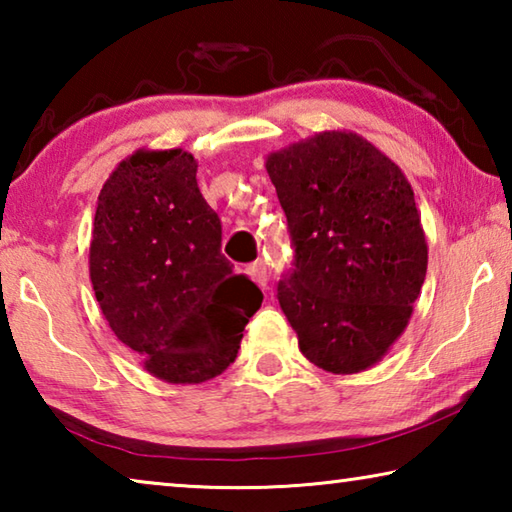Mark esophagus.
<instances>
[{
    "instance_id": "34e87169",
    "label": "esophagus",
    "mask_w": 512,
    "mask_h": 512,
    "mask_svg": "<svg viewBox=\"0 0 512 512\" xmlns=\"http://www.w3.org/2000/svg\"><path fill=\"white\" fill-rule=\"evenodd\" d=\"M246 273L250 275V280L259 284V287H266L268 275H266V264L262 262V259H257V262L250 264V266L246 268Z\"/></svg>"
}]
</instances>
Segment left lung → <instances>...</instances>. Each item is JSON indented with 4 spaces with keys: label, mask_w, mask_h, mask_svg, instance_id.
<instances>
[{
    "label": "left lung",
    "mask_w": 512,
    "mask_h": 512,
    "mask_svg": "<svg viewBox=\"0 0 512 512\" xmlns=\"http://www.w3.org/2000/svg\"><path fill=\"white\" fill-rule=\"evenodd\" d=\"M266 171L296 250L277 300L300 352L334 375L368 370L409 325L427 275L409 180L348 131L271 153Z\"/></svg>",
    "instance_id": "1"
}]
</instances>
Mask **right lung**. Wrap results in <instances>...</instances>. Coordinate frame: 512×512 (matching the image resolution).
Segmentation results:
<instances>
[{"label":"right lung","mask_w":512,"mask_h":512,"mask_svg":"<svg viewBox=\"0 0 512 512\" xmlns=\"http://www.w3.org/2000/svg\"><path fill=\"white\" fill-rule=\"evenodd\" d=\"M183 149L135 151L103 183L90 280L103 318L144 368L201 384L235 361L262 291L221 253V219Z\"/></svg>","instance_id":"add662e5"}]
</instances>
